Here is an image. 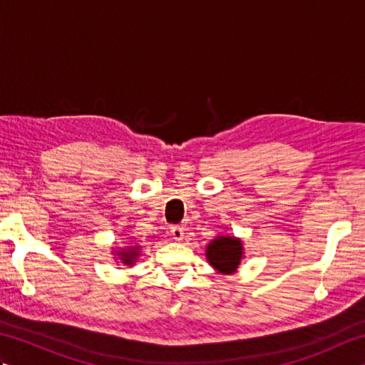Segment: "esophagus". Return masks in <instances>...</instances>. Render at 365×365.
<instances>
[{
    "instance_id": "esophagus-1",
    "label": "esophagus",
    "mask_w": 365,
    "mask_h": 365,
    "mask_svg": "<svg viewBox=\"0 0 365 365\" xmlns=\"http://www.w3.org/2000/svg\"><path fill=\"white\" fill-rule=\"evenodd\" d=\"M170 234H173V238L175 242H182L183 240V227L182 226H173L170 227Z\"/></svg>"
}]
</instances>
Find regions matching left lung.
Masks as SVG:
<instances>
[{
  "label": "left lung",
  "instance_id": "8db88e82",
  "mask_svg": "<svg viewBox=\"0 0 365 365\" xmlns=\"http://www.w3.org/2000/svg\"><path fill=\"white\" fill-rule=\"evenodd\" d=\"M242 255V242L235 237H218L207 246L208 262L222 274L234 273L240 265Z\"/></svg>",
  "mask_w": 365,
  "mask_h": 365
}]
</instances>
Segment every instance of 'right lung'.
Instances as JSON below:
<instances>
[{
    "mask_svg": "<svg viewBox=\"0 0 365 365\" xmlns=\"http://www.w3.org/2000/svg\"><path fill=\"white\" fill-rule=\"evenodd\" d=\"M119 255H120V260L125 263V265H131V263H133L135 260H136V257H138V247L136 246H133V247H127V250H123L122 252H119Z\"/></svg>",
    "mask_w": 365,
    "mask_h": 365,
    "instance_id": "1",
    "label": "right lung"
}]
</instances>
